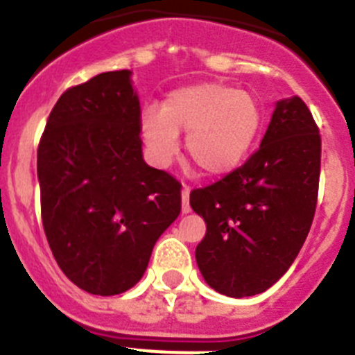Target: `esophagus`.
Wrapping results in <instances>:
<instances>
[{"label": "esophagus", "mask_w": 355, "mask_h": 355, "mask_svg": "<svg viewBox=\"0 0 355 355\" xmlns=\"http://www.w3.org/2000/svg\"><path fill=\"white\" fill-rule=\"evenodd\" d=\"M181 200H183V206H181V209H183V213H190V187L188 184H183V190H181Z\"/></svg>", "instance_id": "1"}]
</instances>
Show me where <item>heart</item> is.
<instances>
[{
  "label": "heart",
  "instance_id": "b5f03b06",
  "mask_svg": "<svg viewBox=\"0 0 355 355\" xmlns=\"http://www.w3.org/2000/svg\"><path fill=\"white\" fill-rule=\"evenodd\" d=\"M261 126L258 101L224 83L183 87L167 96L162 110L146 108L142 137L150 159L167 167L175 158L178 135H187V153L200 174L220 178L245 162Z\"/></svg>",
  "mask_w": 355,
  "mask_h": 355
}]
</instances>
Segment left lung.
I'll use <instances>...</instances> for the list:
<instances>
[{
	"label": "left lung",
	"instance_id": "left-lung-1",
	"mask_svg": "<svg viewBox=\"0 0 355 355\" xmlns=\"http://www.w3.org/2000/svg\"><path fill=\"white\" fill-rule=\"evenodd\" d=\"M322 139L299 96L279 101L261 146L241 167L190 192L206 222L196 259L227 297L263 293L286 274L311 229Z\"/></svg>",
	"mask_w": 355,
	"mask_h": 355
}]
</instances>
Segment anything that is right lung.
I'll use <instances>...</instances> for the list:
<instances>
[{
  "label": "right lung",
  "instance_id": "obj_1",
  "mask_svg": "<svg viewBox=\"0 0 355 355\" xmlns=\"http://www.w3.org/2000/svg\"><path fill=\"white\" fill-rule=\"evenodd\" d=\"M128 69L71 87L37 149L40 215L65 275L94 295L139 283L181 211V183L142 158V112Z\"/></svg>",
  "mask_w": 355,
  "mask_h": 355
}]
</instances>
